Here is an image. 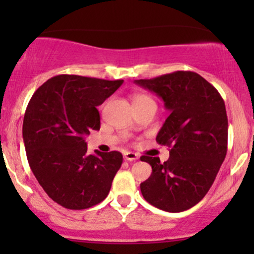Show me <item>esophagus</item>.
Instances as JSON below:
<instances>
[{"label":"esophagus","mask_w":254,"mask_h":254,"mask_svg":"<svg viewBox=\"0 0 254 254\" xmlns=\"http://www.w3.org/2000/svg\"><path fill=\"white\" fill-rule=\"evenodd\" d=\"M137 158H139V156L134 152H125L124 153V160L129 161V162H134V161H136Z\"/></svg>","instance_id":"1"}]
</instances>
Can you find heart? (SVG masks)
<instances>
[{
  "label": "heart",
  "mask_w": 254,
  "mask_h": 254,
  "mask_svg": "<svg viewBox=\"0 0 254 254\" xmlns=\"http://www.w3.org/2000/svg\"><path fill=\"white\" fill-rule=\"evenodd\" d=\"M132 104H134L135 108H141V107L146 106H155V102L151 98L148 94L145 93H135L132 96Z\"/></svg>",
  "instance_id": "obj_1"
}]
</instances>
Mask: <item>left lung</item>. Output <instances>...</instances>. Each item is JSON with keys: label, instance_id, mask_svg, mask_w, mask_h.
I'll use <instances>...</instances> for the list:
<instances>
[{"label": "left lung", "instance_id": "left-lung-1", "mask_svg": "<svg viewBox=\"0 0 254 254\" xmlns=\"http://www.w3.org/2000/svg\"><path fill=\"white\" fill-rule=\"evenodd\" d=\"M157 94L170 115L156 136L171 147L170 158L142 156L152 173L140 184L151 205L181 212L198 204L214 183L227 152V114L217 89L191 71H176L151 79H135Z\"/></svg>", "mask_w": 254, "mask_h": 254}]
</instances>
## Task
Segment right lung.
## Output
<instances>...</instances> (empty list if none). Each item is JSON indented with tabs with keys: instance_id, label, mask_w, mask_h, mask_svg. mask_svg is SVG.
<instances>
[{
	"instance_id": "1",
	"label": "right lung",
	"mask_w": 254,
	"mask_h": 254,
	"mask_svg": "<svg viewBox=\"0 0 254 254\" xmlns=\"http://www.w3.org/2000/svg\"><path fill=\"white\" fill-rule=\"evenodd\" d=\"M123 82L59 75L43 83L28 103L23 140L30 170L49 198L66 209H88L111 190L123 155H88L84 137L99 130L97 107Z\"/></svg>"
}]
</instances>
